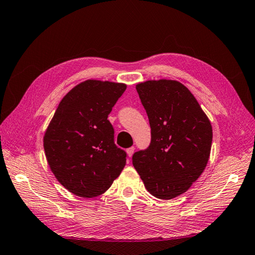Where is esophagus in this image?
I'll return each mask as SVG.
<instances>
[{
	"label": "esophagus",
	"instance_id": "1",
	"mask_svg": "<svg viewBox=\"0 0 255 255\" xmlns=\"http://www.w3.org/2000/svg\"><path fill=\"white\" fill-rule=\"evenodd\" d=\"M126 151H127V154H128L129 158H131L132 154H133V152H134V147H130V148H128Z\"/></svg>",
	"mask_w": 255,
	"mask_h": 255
}]
</instances>
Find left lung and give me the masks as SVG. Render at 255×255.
Wrapping results in <instances>:
<instances>
[{
    "label": "left lung",
    "mask_w": 255,
    "mask_h": 255,
    "mask_svg": "<svg viewBox=\"0 0 255 255\" xmlns=\"http://www.w3.org/2000/svg\"><path fill=\"white\" fill-rule=\"evenodd\" d=\"M136 89L149 118L151 142L133 153L132 164L151 195L172 199L204 172L213 128L191 91L178 81H145Z\"/></svg>",
    "instance_id": "obj_1"
}]
</instances>
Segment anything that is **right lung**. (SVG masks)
<instances>
[{"label": "right lung", "mask_w": 255, "mask_h": 255, "mask_svg": "<svg viewBox=\"0 0 255 255\" xmlns=\"http://www.w3.org/2000/svg\"><path fill=\"white\" fill-rule=\"evenodd\" d=\"M127 85L86 80L63 97L44 136L48 164L58 182L80 197L105 193L126 165L107 117Z\"/></svg>", "instance_id": "right-lung-1"}]
</instances>
